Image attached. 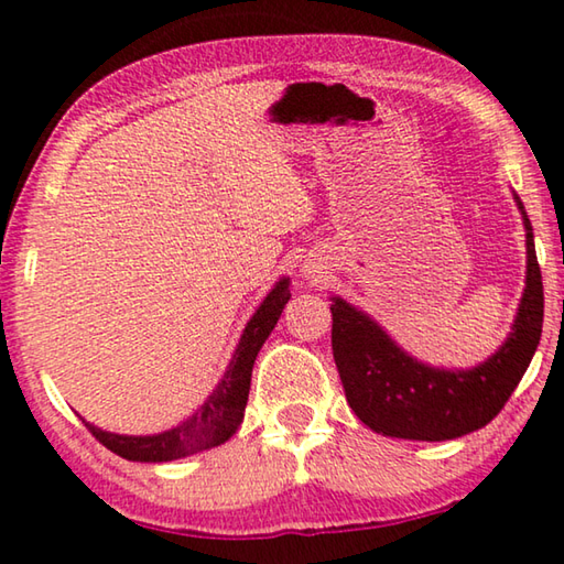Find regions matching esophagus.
<instances>
[{
	"mask_svg": "<svg viewBox=\"0 0 564 564\" xmlns=\"http://www.w3.org/2000/svg\"><path fill=\"white\" fill-rule=\"evenodd\" d=\"M305 273H308V275H311V279H313V275H316V271H311V269H308V271H305Z\"/></svg>",
	"mask_w": 564,
	"mask_h": 564,
	"instance_id": "esophagus-1",
	"label": "esophagus"
}]
</instances>
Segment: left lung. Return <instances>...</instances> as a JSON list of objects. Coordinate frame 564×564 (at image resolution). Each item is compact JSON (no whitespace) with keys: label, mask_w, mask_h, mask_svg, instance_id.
<instances>
[{"label":"left lung","mask_w":564,"mask_h":564,"mask_svg":"<svg viewBox=\"0 0 564 564\" xmlns=\"http://www.w3.org/2000/svg\"><path fill=\"white\" fill-rule=\"evenodd\" d=\"M528 271L512 328L488 360L473 368H435L410 356L366 311L333 295V358L348 405L370 431L403 441L441 443L480 431L500 413L528 370L542 336V273L532 224L518 194Z\"/></svg>","instance_id":"1"}]
</instances>
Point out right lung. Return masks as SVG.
Instances as JSON below:
<instances>
[{"mask_svg": "<svg viewBox=\"0 0 564 564\" xmlns=\"http://www.w3.org/2000/svg\"><path fill=\"white\" fill-rule=\"evenodd\" d=\"M291 279H279L273 289L265 293L259 308L251 318H248L246 328L238 338V346L234 350V358L228 362L224 378L218 380L214 393L204 400V405L194 410V415L181 420L178 425L169 427L154 435H119L101 431L94 423L84 425L89 427L91 435L97 437L101 445H107L111 453H117L133 463H166L178 460V457H188L194 453L208 451L226 443L238 425L243 423V410L248 403V390H251V373L253 362L259 356L265 338L279 323L285 303L291 299Z\"/></svg>", "mask_w": 564, "mask_h": 564, "instance_id": "obj_1", "label": "right lung"}]
</instances>
